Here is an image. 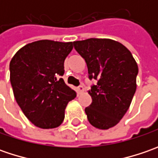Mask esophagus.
<instances>
[{
    "instance_id": "obj_1",
    "label": "esophagus",
    "mask_w": 158,
    "mask_h": 158,
    "mask_svg": "<svg viewBox=\"0 0 158 158\" xmlns=\"http://www.w3.org/2000/svg\"><path fill=\"white\" fill-rule=\"evenodd\" d=\"M77 89H78V92L81 94V93H83V92H84V89H84V87H83L82 85H79V86L77 87Z\"/></svg>"
}]
</instances>
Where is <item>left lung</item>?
<instances>
[{"mask_svg":"<svg viewBox=\"0 0 158 158\" xmlns=\"http://www.w3.org/2000/svg\"><path fill=\"white\" fill-rule=\"evenodd\" d=\"M74 47L88 68L92 102L85 108L89 123L99 129L114 127L123 118L136 90L138 66L130 51L108 39L75 41Z\"/></svg>","mask_w":158,"mask_h":158,"instance_id":"1","label":"left lung"}]
</instances>
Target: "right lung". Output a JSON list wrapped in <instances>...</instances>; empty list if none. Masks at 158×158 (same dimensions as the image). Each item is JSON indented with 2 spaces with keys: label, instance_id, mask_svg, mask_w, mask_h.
I'll return each mask as SVG.
<instances>
[{
  "label": "right lung",
  "instance_id": "1",
  "mask_svg": "<svg viewBox=\"0 0 158 158\" xmlns=\"http://www.w3.org/2000/svg\"><path fill=\"white\" fill-rule=\"evenodd\" d=\"M72 42L39 40L28 44L9 63L10 82L16 103L36 127L49 129L63 122L68 103L76 97L62 78L64 60Z\"/></svg>",
  "mask_w": 158,
  "mask_h": 158
}]
</instances>
